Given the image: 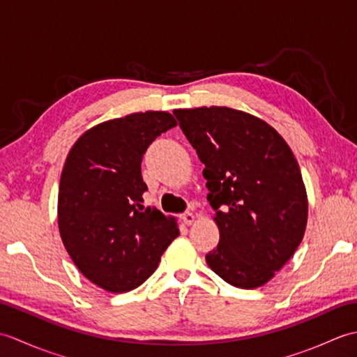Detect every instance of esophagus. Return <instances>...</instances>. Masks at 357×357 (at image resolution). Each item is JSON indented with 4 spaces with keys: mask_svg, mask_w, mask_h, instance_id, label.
<instances>
[{
    "mask_svg": "<svg viewBox=\"0 0 357 357\" xmlns=\"http://www.w3.org/2000/svg\"><path fill=\"white\" fill-rule=\"evenodd\" d=\"M183 221L185 225H192L196 221V216L192 213V211H187V213L183 215Z\"/></svg>",
    "mask_w": 357,
    "mask_h": 357,
    "instance_id": "esophagus-1",
    "label": "esophagus"
}]
</instances>
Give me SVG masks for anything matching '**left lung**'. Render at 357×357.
<instances>
[{
	"mask_svg": "<svg viewBox=\"0 0 357 357\" xmlns=\"http://www.w3.org/2000/svg\"><path fill=\"white\" fill-rule=\"evenodd\" d=\"M173 113L206 165L219 229L208 267L233 287L267 284L298 250L307 227V192L291 149L245 112L211 105Z\"/></svg>",
	"mask_w": 357,
	"mask_h": 357,
	"instance_id": "1",
	"label": "left lung"
}]
</instances>
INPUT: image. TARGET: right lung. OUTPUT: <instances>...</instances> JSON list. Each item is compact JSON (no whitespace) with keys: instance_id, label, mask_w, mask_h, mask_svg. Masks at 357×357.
Segmentation results:
<instances>
[{"instance_id":"1","label":"right lung","mask_w":357,"mask_h":357,"mask_svg":"<svg viewBox=\"0 0 357 357\" xmlns=\"http://www.w3.org/2000/svg\"><path fill=\"white\" fill-rule=\"evenodd\" d=\"M174 126L167 112L132 113L89 128L67 155L59 234L78 270L105 291L139 287L178 238L176 219L142 206L147 185L141 174L147 147Z\"/></svg>"}]
</instances>
